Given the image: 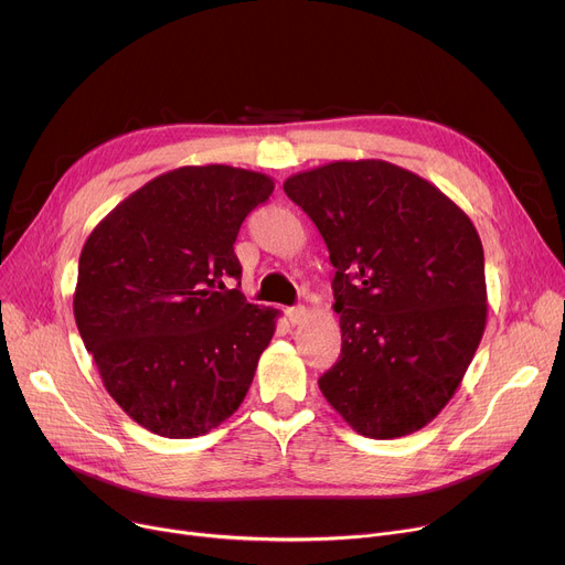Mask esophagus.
Returning a JSON list of instances; mask_svg holds the SVG:
<instances>
[{"label": "esophagus", "mask_w": 565, "mask_h": 565, "mask_svg": "<svg viewBox=\"0 0 565 565\" xmlns=\"http://www.w3.org/2000/svg\"><path fill=\"white\" fill-rule=\"evenodd\" d=\"M286 318H288V322H292V324H300V322L307 320V309H305V307H288V309H286Z\"/></svg>", "instance_id": "34e87169"}]
</instances>
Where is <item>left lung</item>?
<instances>
[{
  "label": "left lung",
  "instance_id": "8db88e82",
  "mask_svg": "<svg viewBox=\"0 0 565 565\" xmlns=\"http://www.w3.org/2000/svg\"><path fill=\"white\" fill-rule=\"evenodd\" d=\"M334 265L339 362L318 387L360 435L394 439L451 401L488 318L481 237L422 175L384 160L290 175Z\"/></svg>",
  "mask_w": 565,
  "mask_h": 565
}]
</instances>
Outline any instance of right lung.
I'll return each instance as SVG.
<instances>
[{
	"instance_id": "add662e5",
	"label": "right lung",
	"mask_w": 565,
	"mask_h": 565,
	"mask_svg": "<svg viewBox=\"0 0 565 565\" xmlns=\"http://www.w3.org/2000/svg\"><path fill=\"white\" fill-rule=\"evenodd\" d=\"M270 175L181 167L146 183L86 237L73 311L105 390L156 435H205L241 407L275 309L249 305L233 243Z\"/></svg>"
}]
</instances>
